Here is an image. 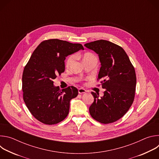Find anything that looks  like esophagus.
<instances>
[{
    "label": "esophagus",
    "mask_w": 159,
    "mask_h": 159,
    "mask_svg": "<svg viewBox=\"0 0 159 159\" xmlns=\"http://www.w3.org/2000/svg\"><path fill=\"white\" fill-rule=\"evenodd\" d=\"M78 92H79V94H83V93H86V90L84 89H82V88H80L78 89Z\"/></svg>",
    "instance_id": "34e87169"
}]
</instances>
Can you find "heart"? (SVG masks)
I'll list each match as a JSON object with an SVG mask.
<instances>
[{
	"label": "heart",
	"instance_id": "1",
	"mask_svg": "<svg viewBox=\"0 0 159 159\" xmlns=\"http://www.w3.org/2000/svg\"><path fill=\"white\" fill-rule=\"evenodd\" d=\"M93 58H96L95 57V56L93 54L90 53H86L82 57V60H83L84 62L85 61L89 60L90 59H93ZM74 60V56H70V57H69V58L67 59V60L66 61V66H70Z\"/></svg>",
	"mask_w": 159,
	"mask_h": 159
}]
</instances>
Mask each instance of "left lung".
Wrapping results in <instances>:
<instances>
[{
    "instance_id": "1",
    "label": "left lung",
    "mask_w": 159,
    "mask_h": 159,
    "mask_svg": "<svg viewBox=\"0 0 159 159\" xmlns=\"http://www.w3.org/2000/svg\"><path fill=\"white\" fill-rule=\"evenodd\" d=\"M84 46L99 56L101 66L98 80L105 89L101 98L91 93L94 101L89 107L90 115L101 123L116 121L126 114L134 100L137 84L134 67L125 51L112 42L101 39Z\"/></svg>"
}]
</instances>
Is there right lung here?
<instances>
[{"mask_svg":"<svg viewBox=\"0 0 159 159\" xmlns=\"http://www.w3.org/2000/svg\"><path fill=\"white\" fill-rule=\"evenodd\" d=\"M80 50L81 44L58 39L41 42L33 53L22 74L23 99L32 115L46 125L62 121L68 115L70 101L78 95L74 86L60 89L53 79L65 71L67 56Z\"/></svg>","mask_w":159,"mask_h":159,"instance_id":"add662e5","label":"right lung"}]
</instances>
